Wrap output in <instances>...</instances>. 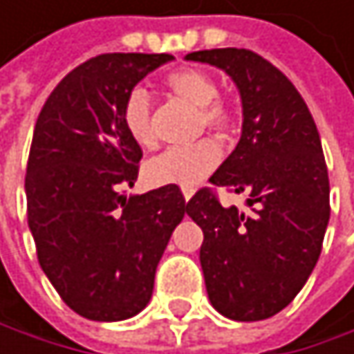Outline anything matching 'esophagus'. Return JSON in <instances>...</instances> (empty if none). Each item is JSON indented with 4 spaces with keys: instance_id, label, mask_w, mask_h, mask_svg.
<instances>
[{
    "instance_id": "esophagus-1",
    "label": "esophagus",
    "mask_w": 354,
    "mask_h": 354,
    "mask_svg": "<svg viewBox=\"0 0 354 354\" xmlns=\"http://www.w3.org/2000/svg\"><path fill=\"white\" fill-rule=\"evenodd\" d=\"M183 195H185V201H189V199L193 197V191H191V189H185V191H183Z\"/></svg>"
}]
</instances>
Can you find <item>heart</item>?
Masks as SVG:
<instances>
[{
	"instance_id": "heart-1",
	"label": "heart",
	"mask_w": 354,
	"mask_h": 354,
	"mask_svg": "<svg viewBox=\"0 0 354 354\" xmlns=\"http://www.w3.org/2000/svg\"><path fill=\"white\" fill-rule=\"evenodd\" d=\"M165 88L199 111V130L212 132L218 140L235 132V111L218 98L220 90L209 73L199 68H178L165 77ZM121 121L130 138L142 147L153 149L157 138L153 130V113L149 94L142 88L132 90L123 100ZM220 147L214 140H201L191 147H176L159 153L145 165V178L153 187L193 189L220 163Z\"/></svg>"
}]
</instances>
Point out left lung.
Listing matches in <instances>:
<instances>
[{
  "label": "left lung",
  "instance_id": "left-lung-1",
  "mask_svg": "<svg viewBox=\"0 0 354 354\" xmlns=\"http://www.w3.org/2000/svg\"><path fill=\"white\" fill-rule=\"evenodd\" d=\"M187 60L222 68L243 106L241 138L209 183L248 193L250 212L222 207L209 189L187 203L203 231L205 290L224 317L268 319L306 283L330 222V178L317 125L294 84L256 52L218 48L191 52Z\"/></svg>",
  "mask_w": 354,
  "mask_h": 354
}]
</instances>
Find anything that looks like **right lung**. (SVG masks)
<instances>
[{
  "label": "right lung",
  "mask_w": 354,
  "mask_h": 354,
  "mask_svg": "<svg viewBox=\"0 0 354 354\" xmlns=\"http://www.w3.org/2000/svg\"><path fill=\"white\" fill-rule=\"evenodd\" d=\"M169 54H100L48 96L33 132L24 193L37 260L68 308L92 321L138 315L187 205L178 187L125 197L142 149L121 106Z\"/></svg>",
  "instance_id": "1"
}]
</instances>
